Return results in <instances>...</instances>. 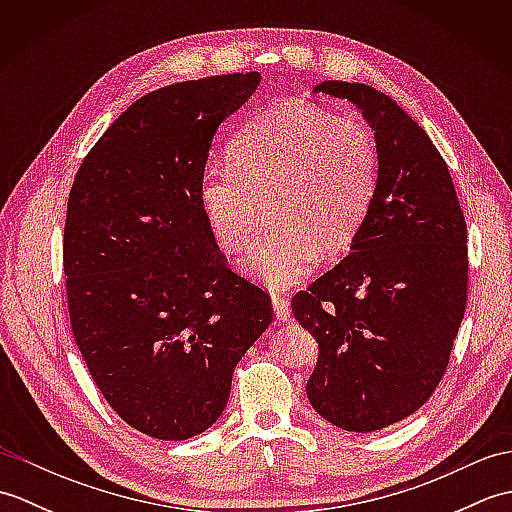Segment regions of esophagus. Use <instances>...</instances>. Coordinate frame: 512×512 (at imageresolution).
<instances>
[{"instance_id": "obj_1", "label": "esophagus", "mask_w": 512, "mask_h": 512, "mask_svg": "<svg viewBox=\"0 0 512 512\" xmlns=\"http://www.w3.org/2000/svg\"><path fill=\"white\" fill-rule=\"evenodd\" d=\"M273 310H275V317H277L279 321H288V319H290V306H288L286 297L273 295Z\"/></svg>"}]
</instances>
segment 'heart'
I'll return each instance as SVG.
<instances>
[{
  "instance_id": "1",
  "label": "heart",
  "mask_w": 512,
  "mask_h": 512,
  "mask_svg": "<svg viewBox=\"0 0 512 512\" xmlns=\"http://www.w3.org/2000/svg\"><path fill=\"white\" fill-rule=\"evenodd\" d=\"M226 169L206 171L200 204L217 246L239 253L253 239L270 198L273 226L244 259L266 288H288L312 273L321 250L343 255L356 242L378 184V147L354 118L281 103L246 123L228 145Z\"/></svg>"
}]
</instances>
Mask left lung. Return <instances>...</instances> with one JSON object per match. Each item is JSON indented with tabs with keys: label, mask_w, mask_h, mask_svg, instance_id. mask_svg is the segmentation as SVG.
<instances>
[{
	"label": "left lung",
	"mask_w": 512,
	"mask_h": 512,
	"mask_svg": "<svg viewBox=\"0 0 512 512\" xmlns=\"http://www.w3.org/2000/svg\"><path fill=\"white\" fill-rule=\"evenodd\" d=\"M314 92L363 112L378 184L352 253L292 297V314L319 343L312 407L369 433L418 411L444 376L466 310V222L447 162L394 99L345 81Z\"/></svg>",
	"instance_id": "left-lung-1"
}]
</instances>
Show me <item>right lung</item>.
Masks as SVG:
<instances>
[{
	"mask_svg": "<svg viewBox=\"0 0 512 512\" xmlns=\"http://www.w3.org/2000/svg\"><path fill=\"white\" fill-rule=\"evenodd\" d=\"M262 74L145 94L81 162L63 273L76 345L110 407L158 440L220 418L235 365L273 321L270 297L226 266L200 204L213 136Z\"/></svg>",
	"mask_w": 512,
	"mask_h": 512,
	"instance_id": "1",
	"label": "right lung"
}]
</instances>
